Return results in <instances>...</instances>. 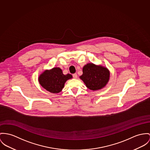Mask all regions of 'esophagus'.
Listing matches in <instances>:
<instances>
[{
	"label": "esophagus",
	"instance_id": "obj_1",
	"mask_svg": "<svg viewBox=\"0 0 150 150\" xmlns=\"http://www.w3.org/2000/svg\"><path fill=\"white\" fill-rule=\"evenodd\" d=\"M73 78L74 79H76L78 78V75L76 74H73Z\"/></svg>",
	"mask_w": 150,
	"mask_h": 150
}]
</instances>
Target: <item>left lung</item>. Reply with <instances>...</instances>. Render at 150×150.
Listing matches in <instances>:
<instances>
[{
    "label": "left lung",
    "instance_id": "8db88e82",
    "mask_svg": "<svg viewBox=\"0 0 150 150\" xmlns=\"http://www.w3.org/2000/svg\"><path fill=\"white\" fill-rule=\"evenodd\" d=\"M79 78L88 88L97 91L107 85L110 80V72L105 67L89 63L83 67V74Z\"/></svg>",
    "mask_w": 150,
    "mask_h": 150
}]
</instances>
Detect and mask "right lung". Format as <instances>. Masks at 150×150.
Returning <instances> with one entry per match:
<instances>
[{"label":"right lung","instance_id":"1","mask_svg":"<svg viewBox=\"0 0 150 150\" xmlns=\"http://www.w3.org/2000/svg\"><path fill=\"white\" fill-rule=\"evenodd\" d=\"M72 78V75H64L59 67L46 69L39 76L38 81L40 86L47 91L53 93L62 91L67 81Z\"/></svg>","mask_w":150,"mask_h":150}]
</instances>
